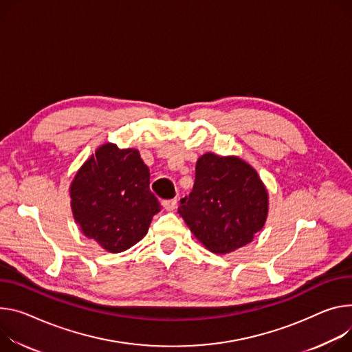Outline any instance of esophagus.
I'll return each instance as SVG.
<instances>
[{"label":"esophagus","instance_id":"34e87169","mask_svg":"<svg viewBox=\"0 0 352 352\" xmlns=\"http://www.w3.org/2000/svg\"><path fill=\"white\" fill-rule=\"evenodd\" d=\"M163 206L166 210H174L177 208V199H167L163 201Z\"/></svg>","mask_w":352,"mask_h":352}]
</instances>
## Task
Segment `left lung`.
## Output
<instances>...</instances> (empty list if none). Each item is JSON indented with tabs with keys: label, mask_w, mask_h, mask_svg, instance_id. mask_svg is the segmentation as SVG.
I'll list each match as a JSON object with an SVG mask.
<instances>
[{
	"label": "left lung",
	"mask_w": 352,
	"mask_h": 352,
	"mask_svg": "<svg viewBox=\"0 0 352 352\" xmlns=\"http://www.w3.org/2000/svg\"><path fill=\"white\" fill-rule=\"evenodd\" d=\"M178 213L212 252L228 254L252 241L268 214V192L250 164L206 153L198 158L195 184Z\"/></svg>",
	"instance_id": "left-lung-1"
}]
</instances>
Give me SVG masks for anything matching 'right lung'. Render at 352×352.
I'll list each match as a JSON object with an SVG mask.
<instances>
[{
    "label": "right lung",
    "mask_w": 352,
    "mask_h": 352,
    "mask_svg": "<svg viewBox=\"0 0 352 352\" xmlns=\"http://www.w3.org/2000/svg\"><path fill=\"white\" fill-rule=\"evenodd\" d=\"M72 210L82 234L109 252L140 241L162 206L150 190V170L136 148L105 143L77 171Z\"/></svg>",
    "instance_id": "right-lung-1"
}]
</instances>
